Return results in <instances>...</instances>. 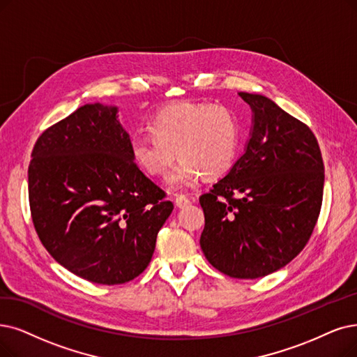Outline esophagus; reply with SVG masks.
Wrapping results in <instances>:
<instances>
[{"mask_svg":"<svg viewBox=\"0 0 357 357\" xmlns=\"http://www.w3.org/2000/svg\"><path fill=\"white\" fill-rule=\"evenodd\" d=\"M174 202H176V206H178V208H184V206L190 205L192 202H195V199H189L188 196H184V195H176V197H174Z\"/></svg>","mask_w":357,"mask_h":357,"instance_id":"esophagus-1","label":"esophagus"}]
</instances>
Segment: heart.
Returning a JSON list of instances; mask_svg holds the SVG:
<instances>
[{"label": "heart", "mask_w": 357, "mask_h": 357, "mask_svg": "<svg viewBox=\"0 0 357 357\" xmlns=\"http://www.w3.org/2000/svg\"><path fill=\"white\" fill-rule=\"evenodd\" d=\"M153 136L130 142L132 158L149 176H164L177 156L167 183L171 189H188L206 177L230 169L240 148V123L225 105L181 102L161 111L151 123Z\"/></svg>", "instance_id": "heart-1"}]
</instances>
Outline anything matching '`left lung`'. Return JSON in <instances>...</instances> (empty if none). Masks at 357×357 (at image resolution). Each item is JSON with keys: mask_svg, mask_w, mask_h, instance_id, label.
<instances>
[{"mask_svg": "<svg viewBox=\"0 0 357 357\" xmlns=\"http://www.w3.org/2000/svg\"><path fill=\"white\" fill-rule=\"evenodd\" d=\"M252 109L245 152L209 193L201 248L233 278H259L302 252L322 204L324 162L309 127L259 93L238 92Z\"/></svg>", "mask_w": 357, "mask_h": 357, "instance_id": "obj_1", "label": "left lung"}]
</instances>
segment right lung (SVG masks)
Instances as JSON below:
<instances>
[{
  "mask_svg": "<svg viewBox=\"0 0 357 357\" xmlns=\"http://www.w3.org/2000/svg\"><path fill=\"white\" fill-rule=\"evenodd\" d=\"M119 108L86 104L39 136L27 171L35 230L52 258L96 284L149 265L174 206L135 164Z\"/></svg>",
  "mask_w": 357,
  "mask_h": 357,
  "instance_id": "add662e5",
  "label": "right lung"
}]
</instances>
